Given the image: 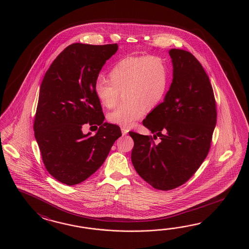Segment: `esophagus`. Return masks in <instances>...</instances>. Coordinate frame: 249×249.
Wrapping results in <instances>:
<instances>
[{"instance_id": "obj_1", "label": "esophagus", "mask_w": 249, "mask_h": 249, "mask_svg": "<svg viewBox=\"0 0 249 249\" xmlns=\"http://www.w3.org/2000/svg\"><path fill=\"white\" fill-rule=\"evenodd\" d=\"M121 131H122L123 135H126L127 133L129 132V129L126 127H122L121 128Z\"/></svg>"}]
</instances>
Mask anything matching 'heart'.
Listing matches in <instances>:
<instances>
[{
	"instance_id": "1",
	"label": "heart",
	"mask_w": 249,
	"mask_h": 249,
	"mask_svg": "<svg viewBox=\"0 0 249 249\" xmlns=\"http://www.w3.org/2000/svg\"><path fill=\"white\" fill-rule=\"evenodd\" d=\"M109 80L99 77L94 94L102 106L111 108L119 93L124 90L126 102L107 114L108 122L120 126H132L163 101L167 90L168 76L164 60L158 56H127L113 66Z\"/></svg>"
}]
</instances>
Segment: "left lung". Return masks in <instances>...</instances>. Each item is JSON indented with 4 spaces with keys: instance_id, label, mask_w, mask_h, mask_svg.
<instances>
[{
    "instance_id": "obj_1",
    "label": "left lung",
    "mask_w": 249,
    "mask_h": 249,
    "mask_svg": "<svg viewBox=\"0 0 249 249\" xmlns=\"http://www.w3.org/2000/svg\"><path fill=\"white\" fill-rule=\"evenodd\" d=\"M173 81L164 101L143 120L153 138L130 132L132 162L138 175L157 190L185 183L210 148L216 105L209 77L191 53L172 49ZM159 137V143L153 139Z\"/></svg>"
}]
</instances>
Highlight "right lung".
<instances>
[{
  "mask_svg": "<svg viewBox=\"0 0 249 249\" xmlns=\"http://www.w3.org/2000/svg\"><path fill=\"white\" fill-rule=\"evenodd\" d=\"M117 49V43H73L54 59L42 79L35 137L49 174L64 184L75 185L93 175L122 135L119 126L104 123L94 94L101 69ZM88 122L100 126L94 137L81 131Z\"/></svg>",
  "mask_w": 249,
  "mask_h": 249,
  "instance_id": "1",
  "label": "right lung"
}]
</instances>
